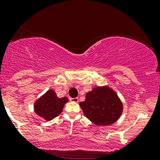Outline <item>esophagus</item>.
I'll list each match as a JSON object with an SVG mask.
<instances>
[{
    "mask_svg": "<svg viewBox=\"0 0 160 160\" xmlns=\"http://www.w3.org/2000/svg\"><path fill=\"white\" fill-rule=\"evenodd\" d=\"M70 101L72 102H74V103H78V98H70Z\"/></svg>",
    "mask_w": 160,
    "mask_h": 160,
    "instance_id": "obj_1",
    "label": "esophagus"
}]
</instances>
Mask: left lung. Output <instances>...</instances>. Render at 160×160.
<instances>
[{
  "mask_svg": "<svg viewBox=\"0 0 160 160\" xmlns=\"http://www.w3.org/2000/svg\"><path fill=\"white\" fill-rule=\"evenodd\" d=\"M80 106L86 117L96 126H109L119 120L123 104L117 92L108 86H97L86 94Z\"/></svg>",
  "mask_w": 160,
  "mask_h": 160,
  "instance_id": "1",
  "label": "left lung"
}]
</instances>
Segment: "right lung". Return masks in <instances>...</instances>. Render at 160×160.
I'll return each mask as SVG.
<instances>
[{
	"instance_id": "add662e5",
	"label": "right lung",
	"mask_w": 160,
	"mask_h": 160,
	"mask_svg": "<svg viewBox=\"0 0 160 160\" xmlns=\"http://www.w3.org/2000/svg\"><path fill=\"white\" fill-rule=\"evenodd\" d=\"M68 102L67 97L58 98L52 89H49L45 94L37 99L34 104L36 114L47 121H50L62 112L64 105Z\"/></svg>"
}]
</instances>
